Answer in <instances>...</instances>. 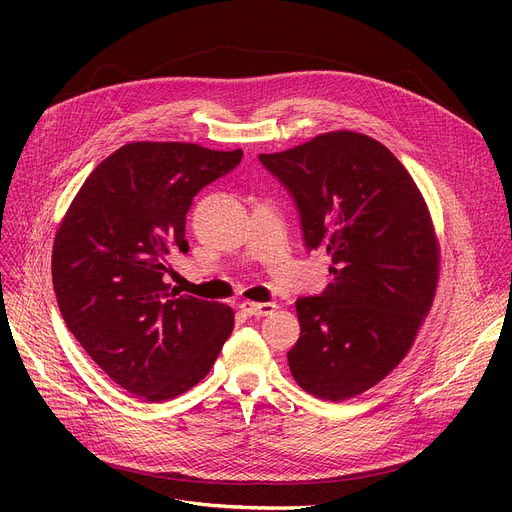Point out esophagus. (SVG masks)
I'll return each mask as SVG.
<instances>
[{
	"instance_id": "esophagus-1",
	"label": "esophagus",
	"mask_w": 512,
	"mask_h": 512,
	"mask_svg": "<svg viewBox=\"0 0 512 512\" xmlns=\"http://www.w3.org/2000/svg\"><path fill=\"white\" fill-rule=\"evenodd\" d=\"M240 311L253 315V317H263V315H270L276 309V303H255V301H242Z\"/></svg>"
}]
</instances>
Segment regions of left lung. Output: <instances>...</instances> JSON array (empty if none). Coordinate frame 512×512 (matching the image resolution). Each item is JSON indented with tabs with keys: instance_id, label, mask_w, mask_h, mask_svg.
Instances as JSON below:
<instances>
[{
	"instance_id": "obj_1",
	"label": "left lung",
	"mask_w": 512,
	"mask_h": 512,
	"mask_svg": "<svg viewBox=\"0 0 512 512\" xmlns=\"http://www.w3.org/2000/svg\"><path fill=\"white\" fill-rule=\"evenodd\" d=\"M259 159L297 201L307 249L332 257L328 288L297 301L292 378L321 400L355 398L407 357L432 309V213L407 168L361 132H324Z\"/></svg>"
}]
</instances>
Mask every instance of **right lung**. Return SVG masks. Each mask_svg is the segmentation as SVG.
I'll use <instances>...</instances> for the list:
<instances>
[{"label":"right lung","mask_w":512,"mask_h":512,"mask_svg":"<svg viewBox=\"0 0 512 512\" xmlns=\"http://www.w3.org/2000/svg\"><path fill=\"white\" fill-rule=\"evenodd\" d=\"M242 149L128 143L89 174L58 226L51 278L68 330L124 390L161 402L197 386L234 328L224 303L170 294L193 197Z\"/></svg>","instance_id":"obj_1"}]
</instances>
